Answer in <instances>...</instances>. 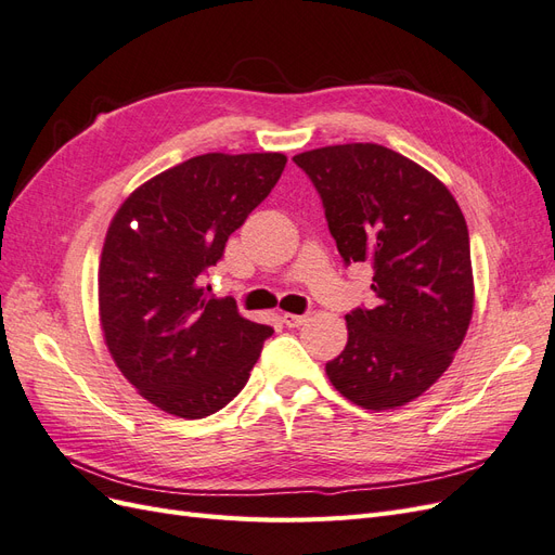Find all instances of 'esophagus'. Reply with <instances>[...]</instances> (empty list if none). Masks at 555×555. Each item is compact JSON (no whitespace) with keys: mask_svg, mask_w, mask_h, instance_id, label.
<instances>
[{"mask_svg":"<svg viewBox=\"0 0 555 555\" xmlns=\"http://www.w3.org/2000/svg\"><path fill=\"white\" fill-rule=\"evenodd\" d=\"M282 322L287 324L289 328H298L300 324L308 322V314H292V312H284L282 314Z\"/></svg>","mask_w":555,"mask_h":555,"instance_id":"34e87169","label":"esophagus"}]
</instances>
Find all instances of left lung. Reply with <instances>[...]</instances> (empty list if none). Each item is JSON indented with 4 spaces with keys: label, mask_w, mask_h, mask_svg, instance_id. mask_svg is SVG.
<instances>
[{
    "label": "left lung",
    "mask_w": 555,
    "mask_h": 555,
    "mask_svg": "<svg viewBox=\"0 0 555 555\" xmlns=\"http://www.w3.org/2000/svg\"><path fill=\"white\" fill-rule=\"evenodd\" d=\"M322 198L345 266H373L375 308L347 319L331 384L365 410H393L442 377L475 306L465 217L444 184L377 143L328 145L294 157Z\"/></svg>",
    "instance_id": "left-lung-1"
}]
</instances>
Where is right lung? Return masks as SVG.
Instances as JSON below:
<instances>
[{"mask_svg":"<svg viewBox=\"0 0 555 555\" xmlns=\"http://www.w3.org/2000/svg\"><path fill=\"white\" fill-rule=\"evenodd\" d=\"M284 164L280 153L192 157L115 212L99 263V319L115 365L155 408L182 418L222 410L273 335L208 294L204 275Z\"/></svg>","mask_w":555,"mask_h":555,"instance_id":"obj_1","label":"right lung"}]
</instances>
